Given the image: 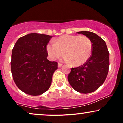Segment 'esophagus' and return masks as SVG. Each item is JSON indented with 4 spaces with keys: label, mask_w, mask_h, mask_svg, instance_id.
Returning a JSON list of instances; mask_svg holds the SVG:
<instances>
[{
    "label": "esophagus",
    "mask_w": 123,
    "mask_h": 123,
    "mask_svg": "<svg viewBox=\"0 0 123 123\" xmlns=\"http://www.w3.org/2000/svg\"><path fill=\"white\" fill-rule=\"evenodd\" d=\"M62 66V63H58V68L61 67Z\"/></svg>",
    "instance_id": "1"
}]
</instances>
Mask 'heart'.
Returning a JSON list of instances; mask_svg holds the SVG:
<instances>
[{"label": "heart", "mask_w": 123, "mask_h": 123, "mask_svg": "<svg viewBox=\"0 0 123 123\" xmlns=\"http://www.w3.org/2000/svg\"><path fill=\"white\" fill-rule=\"evenodd\" d=\"M92 44L86 36L63 35L59 37L55 42H51L47 46V51L51 59L55 60L65 57L66 62H72L74 66L84 64L91 57Z\"/></svg>", "instance_id": "heart-1"}]
</instances>
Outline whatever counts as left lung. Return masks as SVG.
<instances>
[{
    "instance_id": "8db88e82",
    "label": "left lung",
    "mask_w": 123,
    "mask_h": 123,
    "mask_svg": "<svg viewBox=\"0 0 123 123\" xmlns=\"http://www.w3.org/2000/svg\"><path fill=\"white\" fill-rule=\"evenodd\" d=\"M77 33L85 35L91 41L92 54L83 65L71 69L68 80L74 90L88 94L97 90L105 81L109 67V53L105 42L98 35L88 31Z\"/></svg>"
}]
</instances>
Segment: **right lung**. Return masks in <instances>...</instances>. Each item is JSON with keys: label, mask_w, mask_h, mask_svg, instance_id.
Masks as SVG:
<instances>
[{"label": "right lung", "mask_w": 123, "mask_h": 123, "mask_svg": "<svg viewBox=\"0 0 123 123\" xmlns=\"http://www.w3.org/2000/svg\"><path fill=\"white\" fill-rule=\"evenodd\" d=\"M53 36L32 33L18 39L12 50L11 70L18 88L36 96L50 88L58 63L47 60V45Z\"/></svg>", "instance_id": "obj_1"}]
</instances>
